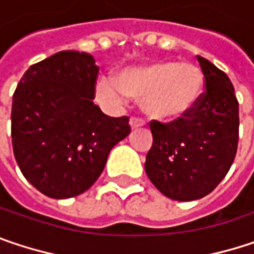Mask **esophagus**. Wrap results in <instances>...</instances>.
<instances>
[{
    "mask_svg": "<svg viewBox=\"0 0 254 254\" xmlns=\"http://www.w3.org/2000/svg\"><path fill=\"white\" fill-rule=\"evenodd\" d=\"M144 125H145L144 119H141V118H136V116H132V118H130V127H132V129H135V127H144Z\"/></svg>",
    "mask_w": 254,
    "mask_h": 254,
    "instance_id": "obj_1",
    "label": "esophagus"
}]
</instances>
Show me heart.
Wrapping results in <instances>:
<instances>
[{
  "mask_svg": "<svg viewBox=\"0 0 254 254\" xmlns=\"http://www.w3.org/2000/svg\"><path fill=\"white\" fill-rule=\"evenodd\" d=\"M203 91V74L193 64L157 62L127 68L118 81L103 77L97 82V97L119 106L127 97L142 99L144 110L158 119H176L189 113Z\"/></svg>",
  "mask_w": 254,
  "mask_h": 254,
  "instance_id": "b5f03b06",
  "label": "heart"
}]
</instances>
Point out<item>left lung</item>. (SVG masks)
Instances as JSON below:
<instances>
[{
	"instance_id": "obj_1",
	"label": "left lung",
	"mask_w": 254,
	"mask_h": 254,
	"mask_svg": "<svg viewBox=\"0 0 254 254\" xmlns=\"http://www.w3.org/2000/svg\"><path fill=\"white\" fill-rule=\"evenodd\" d=\"M203 87L199 102L172 122L151 121L152 147L145 172L152 185L174 200L211 193L228 173L239 145V102L224 71L197 57Z\"/></svg>"
}]
</instances>
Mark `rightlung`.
<instances>
[{"instance_id": "right-lung-1", "label": "right lung", "mask_w": 254, "mask_h": 254, "mask_svg": "<svg viewBox=\"0 0 254 254\" xmlns=\"http://www.w3.org/2000/svg\"><path fill=\"white\" fill-rule=\"evenodd\" d=\"M97 77L91 55L62 51L32 65L14 91V157L43 195L66 199L90 189L130 132L127 116H106L93 103Z\"/></svg>"}]
</instances>
